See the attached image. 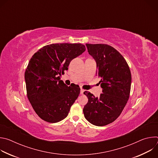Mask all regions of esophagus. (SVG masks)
Listing matches in <instances>:
<instances>
[{
  "mask_svg": "<svg viewBox=\"0 0 158 158\" xmlns=\"http://www.w3.org/2000/svg\"><path fill=\"white\" fill-rule=\"evenodd\" d=\"M84 89H81V94H84Z\"/></svg>",
  "mask_w": 158,
  "mask_h": 158,
  "instance_id": "obj_1",
  "label": "esophagus"
}]
</instances>
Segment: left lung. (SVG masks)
<instances>
[{
  "instance_id": "8db88e82",
  "label": "left lung",
  "mask_w": 158,
  "mask_h": 158,
  "mask_svg": "<svg viewBox=\"0 0 158 158\" xmlns=\"http://www.w3.org/2000/svg\"><path fill=\"white\" fill-rule=\"evenodd\" d=\"M86 46L96 61V76L101 78L99 83L103 93L95 98L85 91L88 102L83 112L90 123L103 126L114 121L121 114L130 96L131 74L126 60L114 48L103 44H86Z\"/></svg>"
}]
</instances>
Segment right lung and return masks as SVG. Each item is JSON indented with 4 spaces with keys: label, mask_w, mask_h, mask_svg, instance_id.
<instances>
[{
    "label": "right lung",
    "mask_w": 158,
    "mask_h": 158,
    "mask_svg": "<svg viewBox=\"0 0 158 158\" xmlns=\"http://www.w3.org/2000/svg\"><path fill=\"white\" fill-rule=\"evenodd\" d=\"M85 51L81 44H52L39 49L29 60L25 72L27 96L44 121L55 123L68 115L81 89L76 84L66 85L60 76Z\"/></svg>",
    "instance_id": "1"
}]
</instances>
